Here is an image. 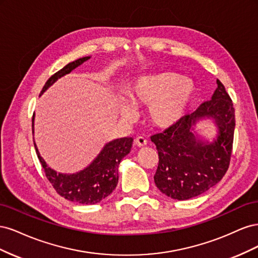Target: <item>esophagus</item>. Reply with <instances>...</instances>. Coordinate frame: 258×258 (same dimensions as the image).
Returning <instances> with one entry per match:
<instances>
[{
	"label": "esophagus",
	"instance_id": "1",
	"mask_svg": "<svg viewBox=\"0 0 258 258\" xmlns=\"http://www.w3.org/2000/svg\"><path fill=\"white\" fill-rule=\"evenodd\" d=\"M146 143H147V141H146V139H145L144 137H138V138H136V140H135V144H136L137 146H139V147L145 146Z\"/></svg>",
	"mask_w": 258,
	"mask_h": 258
}]
</instances>
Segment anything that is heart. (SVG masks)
<instances>
[{
	"mask_svg": "<svg viewBox=\"0 0 258 258\" xmlns=\"http://www.w3.org/2000/svg\"><path fill=\"white\" fill-rule=\"evenodd\" d=\"M195 92L194 83L174 72H159L139 79L128 92L130 103L147 108V118L154 127L169 128L182 120ZM126 118L135 116L134 107L119 106Z\"/></svg>",
	"mask_w": 258,
	"mask_h": 258,
	"instance_id": "1",
	"label": "heart"
}]
</instances>
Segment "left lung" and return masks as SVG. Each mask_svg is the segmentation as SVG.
Wrapping results in <instances>:
<instances>
[{
  "label": "left lung",
  "instance_id": "left-lung-1",
  "mask_svg": "<svg viewBox=\"0 0 258 258\" xmlns=\"http://www.w3.org/2000/svg\"><path fill=\"white\" fill-rule=\"evenodd\" d=\"M212 99L191 114L159 134L151 137L158 152V167L154 175L157 188L166 196L187 200L206 192L227 172L235 134V108L221 81ZM213 118L219 135L212 144L194 137L192 126L202 118Z\"/></svg>",
  "mask_w": 258,
  "mask_h": 258
}]
</instances>
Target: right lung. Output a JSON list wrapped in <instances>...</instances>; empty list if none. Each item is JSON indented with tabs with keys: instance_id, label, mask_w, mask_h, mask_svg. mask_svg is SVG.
I'll return each instance as SVG.
<instances>
[{
	"instance_id": "right-lung-1",
	"label": "right lung",
	"mask_w": 258,
	"mask_h": 258,
	"mask_svg": "<svg viewBox=\"0 0 258 258\" xmlns=\"http://www.w3.org/2000/svg\"><path fill=\"white\" fill-rule=\"evenodd\" d=\"M89 58L90 57H84L70 62L60 71L51 75L44 85L41 95L58 79L69 74L72 70L81 66L83 62L87 61ZM132 141H134V139L129 137L117 139L107 143L92 163H90L86 169L82 170L81 172L75 174L57 173L56 171H53L46 165V162L38 153L35 143L34 147L46 177L48 178L54 190L61 197L70 201L77 202V204L95 205L106 198L115 189L117 183H118V166L124 156L129 154Z\"/></svg>"
}]
</instances>
